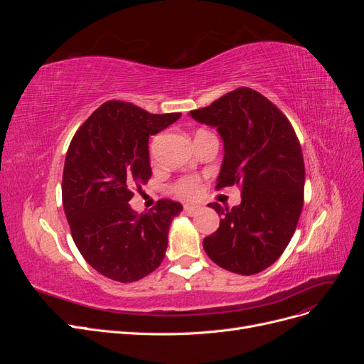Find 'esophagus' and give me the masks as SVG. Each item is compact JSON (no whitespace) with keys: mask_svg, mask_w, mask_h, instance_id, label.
<instances>
[{"mask_svg":"<svg viewBox=\"0 0 364 364\" xmlns=\"http://www.w3.org/2000/svg\"><path fill=\"white\" fill-rule=\"evenodd\" d=\"M183 209H185V213L188 214V215H194L197 211H199V206H196V205H185Z\"/></svg>","mask_w":364,"mask_h":364,"instance_id":"34e87169","label":"esophagus"}]
</instances>
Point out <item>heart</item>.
Masks as SVG:
<instances>
[{
    "label": "heart",
    "instance_id": "obj_1",
    "mask_svg": "<svg viewBox=\"0 0 364 364\" xmlns=\"http://www.w3.org/2000/svg\"><path fill=\"white\" fill-rule=\"evenodd\" d=\"M173 191L182 199H191L200 191V181L194 176H183V178L176 181L173 185Z\"/></svg>",
    "mask_w": 364,
    "mask_h": 364
}]
</instances>
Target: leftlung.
<instances>
[{"label": "left lung", "instance_id": "left-lung-1", "mask_svg": "<svg viewBox=\"0 0 364 364\" xmlns=\"http://www.w3.org/2000/svg\"><path fill=\"white\" fill-rule=\"evenodd\" d=\"M217 129L225 156L217 190L241 186V203L214 202L220 226L203 238L206 255L238 274H255L277 261L294 234L304 206L305 167L299 139L279 109L250 87H238L190 112Z\"/></svg>", "mask_w": 364, "mask_h": 364}]
</instances>
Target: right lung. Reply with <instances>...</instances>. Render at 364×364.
Wrapping results in <instances>:
<instances>
[{
  "label": "right lung",
  "instance_id": "right-lung-1",
  "mask_svg": "<svg viewBox=\"0 0 364 364\" xmlns=\"http://www.w3.org/2000/svg\"><path fill=\"white\" fill-rule=\"evenodd\" d=\"M132 103H103L75 132L62 178V203L74 243L103 277L134 282L165 257L171 220L182 205L158 200L136 214L129 202L151 176L149 138L181 118Z\"/></svg>",
  "mask_w": 364,
  "mask_h": 364
}]
</instances>
